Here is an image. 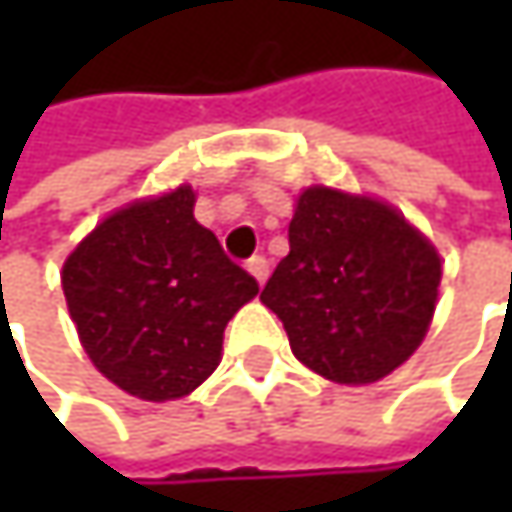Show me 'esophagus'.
I'll return each mask as SVG.
<instances>
[{
  "label": "esophagus",
  "instance_id": "1",
  "mask_svg": "<svg viewBox=\"0 0 512 512\" xmlns=\"http://www.w3.org/2000/svg\"><path fill=\"white\" fill-rule=\"evenodd\" d=\"M246 269L252 272L257 278V284H263L266 281V275H269V260L263 255H255V257H249V263H246Z\"/></svg>",
  "mask_w": 512,
  "mask_h": 512
}]
</instances>
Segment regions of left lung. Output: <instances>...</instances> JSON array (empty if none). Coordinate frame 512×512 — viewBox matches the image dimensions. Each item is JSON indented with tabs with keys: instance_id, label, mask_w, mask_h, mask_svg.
Segmentation results:
<instances>
[{
	"instance_id": "obj_1",
	"label": "left lung",
	"mask_w": 512,
	"mask_h": 512,
	"mask_svg": "<svg viewBox=\"0 0 512 512\" xmlns=\"http://www.w3.org/2000/svg\"><path fill=\"white\" fill-rule=\"evenodd\" d=\"M290 252L260 302L314 373L367 385L412 356L433 320L442 260L394 207L311 186L296 198Z\"/></svg>"
}]
</instances>
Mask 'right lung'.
Instances as JSON below:
<instances>
[{
  "label": "right lung",
  "instance_id": "obj_1",
  "mask_svg": "<svg viewBox=\"0 0 512 512\" xmlns=\"http://www.w3.org/2000/svg\"><path fill=\"white\" fill-rule=\"evenodd\" d=\"M192 186L103 219L64 260L61 287L94 367L142 400L195 391L257 281L192 216Z\"/></svg>",
  "mask_w": 512,
  "mask_h": 512
}]
</instances>
